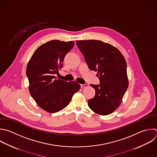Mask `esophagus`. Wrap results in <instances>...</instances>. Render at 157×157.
Masks as SVG:
<instances>
[{
    "mask_svg": "<svg viewBox=\"0 0 157 157\" xmlns=\"http://www.w3.org/2000/svg\"><path fill=\"white\" fill-rule=\"evenodd\" d=\"M80 86L82 88H86V87H88V84H83V85H80Z\"/></svg>",
    "mask_w": 157,
    "mask_h": 157,
    "instance_id": "34e87169",
    "label": "esophagus"
}]
</instances>
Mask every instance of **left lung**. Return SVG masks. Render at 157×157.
<instances>
[{"mask_svg": "<svg viewBox=\"0 0 157 157\" xmlns=\"http://www.w3.org/2000/svg\"><path fill=\"white\" fill-rule=\"evenodd\" d=\"M88 67L98 71L100 85L91 84L96 94L88 100L89 107L95 113L107 115L120 105L128 87L126 62L121 52L112 45L101 40H77Z\"/></svg>", "mask_w": 157, "mask_h": 157, "instance_id": "1", "label": "left lung"}]
</instances>
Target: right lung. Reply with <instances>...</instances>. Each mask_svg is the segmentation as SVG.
Segmentation results:
<instances>
[{
    "mask_svg": "<svg viewBox=\"0 0 157 157\" xmlns=\"http://www.w3.org/2000/svg\"><path fill=\"white\" fill-rule=\"evenodd\" d=\"M74 45L73 41H49L35 51L28 64L29 93L38 105L48 112L55 113L65 108L80 88L75 81L67 82L55 77Z\"/></svg>",
    "mask_w": 157,
    "mask_h": 157,
    "instance_id": "add662e5",
    "label": "right lung"
}]
</instances>
